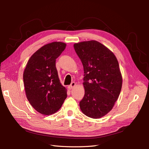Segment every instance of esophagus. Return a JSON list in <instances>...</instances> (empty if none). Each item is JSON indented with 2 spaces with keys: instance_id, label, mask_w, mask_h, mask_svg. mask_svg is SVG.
<instances>
[{
  "instance_id": "esophagus-1",
  "label": "esophagus",
  "mask_w": 149,
  "mask_h": 149,
  "mask_svg": "<svg viewBox=\"0 0 149 149\" xmlns=\"http://www.w3.org/2000/svg\"><path fill=\"white\" fill-rule=\"evenodd\" d=\"M75 86H76V83H75L74 82H72V83H71V84L68 86V88H69L70 89H71L73 88V87H74Z\"/></svg>"
}]
</instances>
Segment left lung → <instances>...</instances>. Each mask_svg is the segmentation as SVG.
Returning a JSON list of instances; mask_svg holds the SVG:
<instances>
[{"label": "left lung", "instance_id": "8db88e82", "mask_svg": "<svg viewBox=\"0 0 149 149\" xmlns=\"http://www.w3.org/2000/svg\"><path fill=\"white\" fill-rule=\"evenodd\" d=\"M84 68V96L79 102L86 116L101 118L113 107L123 78L118 60L110 49L95 40L74 44Z\"/></svg>", "mask_w": 149, "mask_h": 149}]
</instances>
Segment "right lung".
Here are the masks:
<instances>
[{"label": "right lung", "mask_w": 149, "mask_h": 149, "mask_svg": "<svg viewBox=\"0 0 149 149\" xmlns=\"http://www.w3.org/2000/svg\"><path fill=\"white\" fill-rule=\"evenodd\" d=\"M65 47V43L57 42L43 46L30 57L24 72L27 100L36 111L44 115L55 113L67 97L56 68V59Z\"/></svg>", "instance_id": "right-lung-1"}]
</instances>
